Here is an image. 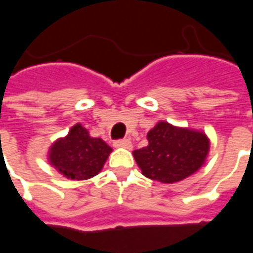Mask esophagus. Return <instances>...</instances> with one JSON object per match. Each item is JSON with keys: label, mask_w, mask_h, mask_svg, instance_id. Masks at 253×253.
Returning a JSON list of instances; mask_svg holds the SVG:
<instances>
[{"label": "esophagus", "mask_w": 253, "mask_h": 253, "mask_svg": "<svg viewBox=\"0 0 253 253\" xmlns=\"http://www.w3.org/2000/svg\"><path fill=\"white\" fill-rule=\"evenodd\" d=\"M114 146L115 148H123V149H131L132 143L130 139H118L114 142Z\"/></svg>", "instance_id": "1"}]
</instances>
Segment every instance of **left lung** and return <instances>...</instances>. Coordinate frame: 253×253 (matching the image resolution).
I'll use <instances>...</instances> for the list:
<instances>
[{
    "mask_svg": "<svg viewBox=\"0 0 253 253\" xmlns=\"http://www.w3.org/2000/svg\"><path fill=\"white\" fill-rule=\"evenodd\" d=\"M209 149L205 132L159 122L148 132V146L132 154L143 176L170 184L194 175L205 164Z\"/></svg>",
    "mask_w": 253,
    "mask_h": 253,
    "instance_id": "obj_1",
    "label": "left lung"
}]
</instances>
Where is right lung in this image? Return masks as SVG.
Segmentation results:
<instances>
[{"label": "right lung", "instance_id": "right-lung-1", "mask_svg": "<svg viewBox=\"0 0 253 253\" xmlns=\"http://www.w3.org/2000/svg\"><path fill=\"white\" fill-rule=\"evenodd\" d=\"M111 152L101 138L90 137L88 130L77 123L66 137L52 143L48 161L67 179L86 180L103 169Z\"/></svg>", "mask_w": 253, "mask_h": 253}]
</instances>
